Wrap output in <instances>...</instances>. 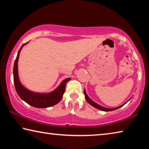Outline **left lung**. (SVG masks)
I'll list each match as a JSON object with an SVG mask.
<instances>
[{
  "label": "left lung",
  "instance_id": "obj_1",
  "mask_svg": "<svg viewBox=\"0 0 149 149\" xmlns=\"http://www.w3.org/2000/svg\"><path fill=\"white\" fill-rule=\"evenodd\" d=\"M84 95H85V99H86L87 101L88 102H89L91 105H92L93 107H95L96 108H97V109H99V110H102V111H106V112H108V111H112V110H116V109H118V108L122 107V106L124 105V104H125V103H126V102H125L124 104L121 105V106H120V107H117V108H104V107H101V106H100V105H99L98 104H97V103H96V102H95L94 101H93V100H92L89 97H88L87 95V93H86V92H85V91H84Z\"/></svg>",
  "mask_w": 149,
  "mask_h": 149
}]
</instances>
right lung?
Here are the masks:
<instances>
[{
  "label": "right lung",
  "mask_w": 149,
  "mask_h": 149,
  "mask_svg": "<svg viewBox=\"0 0 149 149\" xmlns=\"http://www.w3.org/2000/svg\"><path fill=\"white\" fill-rule=\"evenodd\" d=\"M27 43L24 44L19 49L14 64V84L17 95L27 104L35 108H45L56 104L62 99L65 91L66 83L70 79V78H67L63 81L62 84L59 85L56 89L51 93H47V94L33 93L24 87L19 81L18 74H17V61H18L19 52L21 51L22 47Z\"/></svg>",
  "instance_id": "add662e5"
}]
</instances>
